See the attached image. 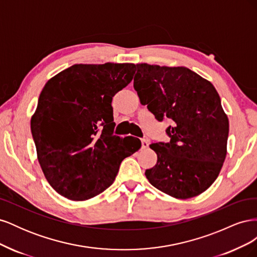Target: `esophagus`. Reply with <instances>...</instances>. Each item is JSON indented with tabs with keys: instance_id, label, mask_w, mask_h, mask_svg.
I'll use <instances>...</instances> for the list:
<instances>
[{
	"instance_id": "34e87169",
	"label": "esophagus",
	"mask_w": 257,
	"mask_h": 257,
	"mask_svg": "<svg viewBox=\"0 0 257 257\" xmlns=\"http://www.w3.org/2000/svg\"><path fill=\"white\" fill-rule=\"evenodd\" d=\"M148 147H149V143H148V141H147V139H142V148H143V149H147V148Z\"/></svg>"
}]
</instances>
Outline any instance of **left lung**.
I'll return each mask as SVG.
<instances>
[{"mask_svg": "<svg viewBox=\"0 0 257 257\" xmlns=\"http://www.w3.org/2000/svg\"><path fill=\"white\" fill-rule=\"evenodd\" d=\"M136 66L134 89L141 103L159 121H172L166 130L170 142L150 145L158 162L145 175L169 196H197L215 181L227 153L229 123L219 93L184 66Z\"/></svg>", "mask_w": 257, "mask_h": 257, "instance_id": "1", "label": "left lung"}]
</instances>
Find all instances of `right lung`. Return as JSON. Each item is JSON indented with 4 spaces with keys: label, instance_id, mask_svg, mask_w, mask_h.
I'll use <instances>...</instances> for the list:
<instances>
[{
    "label": "right lung",
    "instance_id": "1",
    "mask_svg": "<svg viewBox=\"0 0 257 257\" xmlns=\"http://www.w3.org/2000/svg\"><path fill=\"white\" fill-rule=\"evenodd\" d=\"M135 68L75 64L45 84L31 131L43 173L60 195L79 201L98 195L113 183L121 162L142 147L112 135V97Z\"/></svg>",
    "mask_w": 257,
    "mask_h": 257
}]
</instances>
